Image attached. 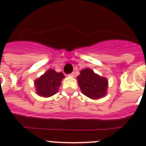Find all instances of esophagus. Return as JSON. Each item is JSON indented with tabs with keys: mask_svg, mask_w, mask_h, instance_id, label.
Instances as JSON below:
<instances>
[{
	"mask_svg": "<svg viewBox=\"0 0 146 146\" xmlns=\"http://www.w3.org/2000/svg\"><path fill=\"white\" fill-rule=\"evenodd\" d=\"M68 76L72 77V78H73V77H74V73H71V74H68Z\"/></svg>",
	"mask_w": 146,
	"mask_h": 146,
	"instance_id": "obj_1",
	"label": "esophagus"
}]
</instances>
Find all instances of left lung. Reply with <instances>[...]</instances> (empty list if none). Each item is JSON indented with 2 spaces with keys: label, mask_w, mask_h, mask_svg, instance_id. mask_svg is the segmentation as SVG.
Returning a JSON list of instances; mask_svg holds the SVG:
<instances>
[{
  "label": "left lung",
  "mask_w": 146,
  "mask_h": 146,
  "mask_svg": "<svg viewBox=\"0 0 146 146\" xmlns=\"http://www.w3.org/2000/svg\"><path fill=\"white\" fill-rule=\"evenodd\" d=\"M77 78L80 90L87 97L96 100L106 95L108 80L104 77L94 73L90 68L81 70Z\"/></svg>",
  "instance_id": "1"
}]
</instances>
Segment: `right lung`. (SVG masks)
<instances>
[{"mask_svg": "<svg viewBox=\"0 0 146 146\" xmlns=\"http://www.w3.org/2000/svg\"><path fill=\"white\" fill-rule=\"evenodd\" d=\"M65 78L62 72L49 69L43 75L35 80L36 93L43 97H50L56 94L61 84V80Z\"/></svg>", "mask_w": 146, "mask_h": 146, "instance_id": "1", "label": "right lung"}]
</instances>
